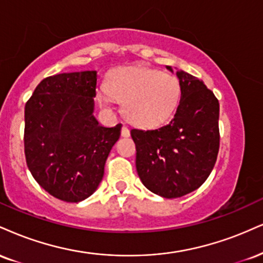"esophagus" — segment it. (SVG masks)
Instances as JSON below:
<instances>
[{
  "mask_svg": "<svg viewBox=\"0 0 263 263\" xmlns=\"http://www.w3.org/2000/svg\"><path fill=\"white\" fill-rule=\"evenodd\" d=\"M121 136L122 137H129V129L126 126H123L121 129Z\"/></svg>",
  "mask_w": 263,
  "mask_h": 263,
  "instance_id": "34e87169",
  "label": "esophagus"
}]
</instances>
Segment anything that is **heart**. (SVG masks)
Masks as SVG:
<instances>
[{"label":"heart","instance_id":"heart-1","mask_svg":"<svg viewBox=\"0 0 263 263\" xmlns=\"http://www.w3.org/2000/svg\"><path fill=\"white\" fill-rule=\"evenodd\" d=\"M101 104L111 98L122 101L123 115L140 127H156L172 118L179 105L181 87L176 77L143 66L116 68L107 74Z\"/></svg>","mask_w":263,"mask_h":263}]
</instances>
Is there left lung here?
<instances>
[{
  "label": "left lung",
  "instance_id": "left-lung-1",
  "mask_svg": "<svg viewBox=\"0 0 263 263\" xmlns=\"http://www.w3.org/2000/svg\"><path fill=\"white\" fill-rule=\"evenodd\" d=\"M170 72L172 66H166ZM181 98L169 123L156 129H131L136 169L153 194L176 198L207 180L219 151V103L198 78L176 71Z\"/></svg>",
  "mask_w": 263,
  "mask_h": 263
}]
</instances>
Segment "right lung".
Segmentation results:
<instances>
[{
    "label": "right lung",
    "instance_id": "add662e5",
    "mask_svg": "<svg viewBox=\"0 0 263 263\" xmlns=\"http://www.w3.org/2000/svg\"><path fill=\"white\" fill-rule=\"evenodd\" d=\"M97 71L47 77L25 104L24 152L36 182L53 197L81 202L96 192L121 123L94 116Z\"/></svg>",
    "mask_w": 263,
    "mask_h": 263
}]
</instances>
